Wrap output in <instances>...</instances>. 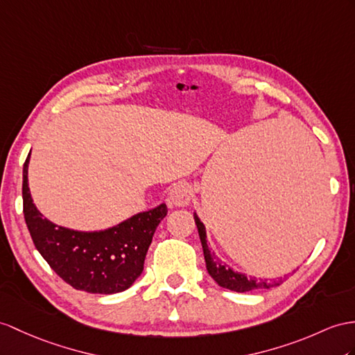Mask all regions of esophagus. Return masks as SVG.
Here are the masks:
<instances>
[{
  "label": "esophagus",
  "mask_w": 355,
  "mask_h": 355,
  "mask_svg": "<svg viewBox=\"0 0 355 355\" xmlns=\"http://www.w3.org/2000/svg\"><path fill=\"white\" fill-rule=\"evenodd\" d=\"M170 203L176 207H184L191 202V187L187 182H179L170 189Z\"/></svg>",
  "instance_id": "1"
}]
</instances>
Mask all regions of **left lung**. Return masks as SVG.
Listing matches in <instances>:
<instances>
[{
	"instance_id": "1",
	"label": "left lung",
	"mask_w": 355,
	"mask_h": 355,
	"mask_svg": "<svg viewBox=\"0 0 355 355\" xmlns=\"http://www.w3.org/2000/svg\"><path fill=\"white\" fill-rule=\"evenodd\" d=\"M194 221L198 230V236H200V241H202L206 270L221 288L235 291V292H250V291H257V289H270L274 286H279L282 283L280 280L268 282L262 279L247 277V275L243 272L233 271L227 263H224L217 254L209 250V244H207V236H206V227L196 212H194Z\"/></svg>"
}]
</instances>
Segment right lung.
Masks as SVG:
<instances>
[{
	"mask_svg": "<svg viewBox=\"0 0 355 355\" xmlns=\"http://www.w3.org/2000/svg\"><path fill=\"white\" fill-rule=\"evenodd\" d=\"M30 155L24 164V217L33 243L66 283L89 293L123 292L143 272L153 233L167 215L166 203L103 230H73L43 217L28 187Z\"/></svg>",
	"mask_w": 355,
	"mask_h": 355,
	"instance_id": "obj_1",
	"label": "right lung"
}]
</instances>
